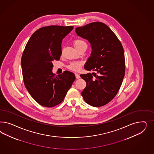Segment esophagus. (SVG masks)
<instances>
[{"mask_svg": "<svg viewBox=\"0 0 154 154\" xmlns=\"http://www.w3.org/2000/svg\"><path fill=\"white\" fill-rule=\"evenodd\" d=\"M75 78L76 79H79L80 78V76H79V74H78V73H75Z\"/></svg>", "mask_w": 154, "mask_h": 154, "instance_id": "obj_1", "label": "esophagus"}]
</instances>
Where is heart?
<instances>
[{
	"label": "heart",
	"mask_w": 154,
	"mask_h": 154,
	"mask_svg": "<svg viewBox=\"0 0 154 154\" xmlns=\"http://www.w3.org/2000/svg\"><path fill=\"white\" fill-rule=\"evenodd\" d=\"M73 45L75 48L79 50L80 48L84 47L87 46V45L86 42L83 40L80 39H75L73 41ZM82 65V63L79 61H73L71 62L69 65L67 66V68L73 71H78L80 69L81 65Z\"/></svg>",
	"instance_id": "heart-1"
}]
</instances>
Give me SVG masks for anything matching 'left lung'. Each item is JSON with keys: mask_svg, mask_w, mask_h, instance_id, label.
<instances>
[{"mask_svg": "<svg viewBox=\"0 0 154 154\" xmlns=\"http://www.w3.org/2000/svg\"><path fill=\"white\" fill-rule=\"evenodd\" d=\"M75 32L88 40L92 48L91 56L84 68L96 71L99 74L80 75L86 82L82 96L89 105L101 107L111 102L121 87L125 72L123 47L115 34L101 22L77 28Z\"/></svg>", "mask_w": 154, "mask_h": 154, "instance_id": "left-lung-1", "label": "left lung"}]
</instances>
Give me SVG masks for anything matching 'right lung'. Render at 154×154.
<instances>
[{
  "label": "right lung",
  "mask_w": 154,
  "mask_h": 154,
  "mask_svg": "<svg viewBox=\"0 0 154 154\" xmlns=\"http://www.w3.org/2000/svg\"><path fill=\"white\" fill-rule=\"evenodd\" d=\"M73 26L51 25L33 33L21 57L24 85L29 93L40 105L54 107L62 102L74 82V73L65 71L55 75L52 61L60 59L63 39Z\"/></svg>",
  "instance_id": "right-lung-1"
}]
</instances>
